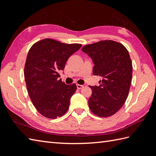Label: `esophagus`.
<instances>
[{
	"instance_id": "obj_1",
	"label": "esophagus",
	"mask_w": 156,
	"mask_h": 156,
	"mask_svg": "<svg viewBox=\"0 0 156 156\" xmlns=\"http://www.w3.org/2000/svg\"><path fill=\"white\" fill-rule=\"evenodd\" d=\"M84 87L83 85H80V84H77V88L78 89H82Z\"/></svg>"
}]
</instances>
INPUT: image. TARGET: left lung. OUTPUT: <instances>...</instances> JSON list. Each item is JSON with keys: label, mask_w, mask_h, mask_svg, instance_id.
Instances as JSON below:
<instances>
[{"label": "left lung", "mask_w": 156, "mask_h": 156, "mask_svg": "<svg viewBox=\"0 0 156 156\" xmlns=\"http://www.w3.org/2000/svg\"><path fill=\"white\" fill-rule=\"evenodd\" d=\"M82 51L93 62V74L102 78L90 88L89 108L94 115L107 117L121 109L127 99L132 80L131 59L123 45L111 40L86 45Z\"/></svg>", "instance_id": "obj_1"}]
</instances>
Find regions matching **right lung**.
Here are the masks:
<instances>
[{
	"mask_svg": "<svg viewBox=\"0 0 156 156\" xmlns=\"http://www.w3.org/2000/svg\"><path fill=\"white\" fill-rule=\"evenodd\" d=\"M81 47V44L44 39L29 49L24 70L26 86L34 107L44 117L56 119L68 110L77 87L75 84H66L58 78V72L64 69L68 58Z\"/></svg>",
	"mask_w": 156,
	"mask_h": 156,
	"instance_id": "obj_1",
	"label": "right lung"
}]
</instances>
